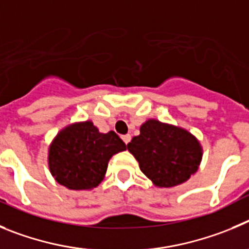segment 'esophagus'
I'll list each match as a JSON object with an SVG mask.
<instances>
[{
    "label": "esophagus",
    "instance_id": "34e87169",
    "mask_svg": "<svg viewBox=\"0 0 249 249\" xmlns=\"http://www.w3.org/2000/svg\"><path fill=\"white\" fill-rule=\"evenodd\" d=\"M122 139H123V141H124L125 144L127 145L130 142V140H131V136H130L129 134H126V135H123Z\"/></svg>",
    "mask_w": 249,
    "mask_h": 249
}]
</instances>
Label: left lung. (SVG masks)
<instances>
[{"label": "left lung", "mask_w": 249, "mask_h": 249, "mask_svg": "<svg viewBox=\"0 0 249 249\" xmlns=\"http://www.w3.org/2000/svg\"><path fill=\"white\" fill-rule=\"evenodd\" d=\"M140 170L160 189L186 182L200 167L203 149L189 130L158 119H147L140 134L127 144Z\"/></svg>", "instance_id": "8db88e82"}]
</instances>
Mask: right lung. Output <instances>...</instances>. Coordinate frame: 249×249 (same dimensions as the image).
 <instances>
[{"label": "right lung", "instance_id": "add662e5", "mask_svg": "<svg viewBox=\"0 0 249 249\" xmlns=\"http://www.w3.org/2000/svg\"><path fill=\"white\" fill-rule=\"evenodd\" d=\"M126 150L114 131L100 133L91 120L68 124L48 147L49 171L69 190H93L105 178L109 160Z\"/></svg>", "mask_w": 249, "mask_h": 249}]
</instances>
